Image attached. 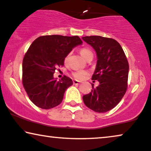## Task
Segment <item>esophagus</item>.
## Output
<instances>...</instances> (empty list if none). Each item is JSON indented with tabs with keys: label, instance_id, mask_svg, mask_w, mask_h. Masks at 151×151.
Returning <instances> with one entry per match:
<instances>
[{
	"label": "esophagus",
	"instance_id": "1",
	"mask_svg": "<svg viewBox=\"0 0 151 151\" xmlns=\"http://www.w3.org/2000/svg\"><path fill=\"white\" fill-rule=\"evenodd\" d=\"M73 83L74 85H79V84H80V82L77 81V80H73Z\"/></svg>",
	"mask_w": 151,
	"mask_h": 151
}]
</instances>
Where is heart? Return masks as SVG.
<instances>
[{
    "label": "heart",
    "mask_w": 151,
    "mask_h": 151,
    "mask_svg": "<svg viewBox=\"0 0 151 151\" xmlns=\"http://www.w3.org/2000/svg\"><path fill=\"white\" fill-rule=\"evenodd\" d=\"M80 54L86 60H88L90 57H93V54L91 50L88 47H83L80 50ZM68 58V55L65 58V61H67ZM88 74V72L86 70H77L72 72V75L75 79L82 80L83 79L86 75Z\"/></svg>",
    "instance_id": "b5f03b06"
}]
</instances>
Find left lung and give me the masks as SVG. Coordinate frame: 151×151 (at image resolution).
<instances>
[{
  "mask_svg": "<svg viewBox=\"0 0 151 151\" xmlns=\"http://www.w3.org/2000/svg\"><path fill=\"white\" fill-rule=\"evenodd\" d=\"M82 39L96 51L97 63L92 80L99 82L96 88L92 84L91 92L83 96V102L96 112H108L119 103L127 90V58L120 44L111 38L87 36Z\"/></svg>",
  "mask_w": 151,
  "mask_h": 151,
  "instance_id": "8db88e82",
  "label": "left lung"
}]
</instances>
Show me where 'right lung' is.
I'll use <instances>...</instances> for the list:
<instances>
[{"label":"right lung","mask_w":151,"mask_h":151,"mask_svg":"<svg viewBox=\"0 0 151 151\" xmlns=\"http://www.w3.org/2000/svg\"><path fill=\"white\" fill-rule=\"evenodd\" d=\"M83 43L78 36L46 35L38 37L23 60L22 83L29 99L43 109H50L63 101L66 89L73 84L64 75L59 81L53 74L72 48Z\"/></svg>","instance_id":"1"}]
</instances>
